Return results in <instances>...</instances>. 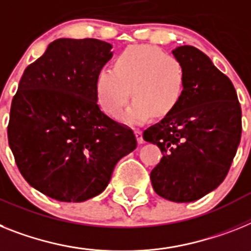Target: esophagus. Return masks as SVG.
Listing matches in <instances>:
<instances>
[{"instance_id": "34e87169", "label": "esophagus", "mask_w": 251, "mask_h": 251, "mask_svg": "<svg viewBox=\"0 0 251 251\" xmlns=\"http://www.w3.org/2000/svg\"><path fill=\"white\" fill-rule=\"evenodd\" d=\"M135 136H136V140H138L139 144H143L144 143V139H143V131L140 129H135Z\"/></svg>"}]
</instances>
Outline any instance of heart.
<instances>
[{
  "label": "heart",
  "instance_id": "heart-1",
  "mask_svg": "<svg viewBox=\"0 0 251 251\" xmlns=\"http://www.w3.org/2000/svg\"><path fill=\"white\" fill-rule=\"evenodd\" d=\"M185 73L176 58L155 46H130L117 54L113 69L103 67L96 77V96L100 108L120 117L130 98L134 100L125 121L138 124L149 116L162 119L181 102Z\"/></svg>",
  "mask_w": 251,
  "mask_h": 251
}]
</instances>
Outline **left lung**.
Here are the masks:
<instances>
[{"label": "left lung", "instance_id": "obj_1", "mask_svg": "<svg viewBox=\"0 0 251 251\" xmlns=\"http://www.w3.org/2000/svg\"><path fill=\"white\" fill-rule=\"evenodd\" d=\"M185 73L178 106L143 134L163 157L151 172L159 197L190 203L225 180L241 139V107L231 80L193 46L172 50Z\"/></svg>", "mask_w": 251, "mask_h": 251}]
</instances>
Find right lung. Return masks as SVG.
Masks as SVG:
<instances>
[{
	"mask_svg": "<svg viewBox=\"0 0 251 251\" xmlns=\"http://www.w3.org/2000/svg\"><path fill=\"white\" fill-rule=\"evenodd\" d=\"M111 48L100 39H56L25 69L12 100L7 136L19 171L56 201L97 197L116 163L136 148L132 130L97 104V74Z\"/></svg>",
	"mask_w": 251,
	"mask_h": 251,
	"instance_id": "1",
	"label": "right lung"
}]
</instances>
